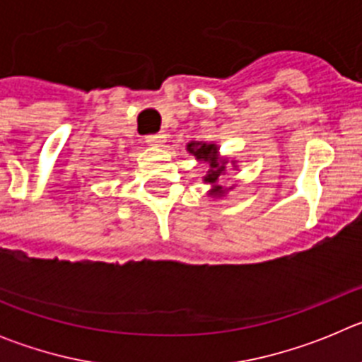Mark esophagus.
Listing matches in <instances>:
<instances>
[{
  "instance_id": "obj_1",
  "label": "esophagus",
  "mask_w": 362,
  "mask_h": 362,
  "mask_svg": "<svg viewBox=\"0 0 362 362\" xmlns=\"http://www.w3.org/2000/svg\"><path fill=\"white\" fill-rule=\"evenodd\" d=\"M146 143L150 146H163L166 143V134H150V136H146Z\"/></svg>"
}]
</instances>
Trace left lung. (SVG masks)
Instances as JSON below:
<instances>
[{"mask_svg": "<svg viewBox=\"0 0 362 362\" xmlns=\"http://www.w3.org/2000/svg\"><path fill=\"white\" fill-rule=\"evenodd\" d=\"M187 150L192 153V156H196V159L199 161L209 163V174L204 175L203 181L204 183L212 185V188L209 190V196H223L226 192L225 187H221L219 179L221 175L225 174L226 170V163L228 159L221 158L219 156V146L214 145V143H201V141H192L187 145ZM235 163V161H232Z\"/></svg>", "mask_w": 362, "mask_h": 362, "instance_id": "obj_1", "label": "left lung"}]
</instances>
